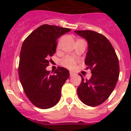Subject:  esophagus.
Listing matches in <instances>:
<instances>
[{
  "label": "esophagus",
  "mask_w": 131,
  "mask_h": 131,
  "mask_svg": "<svg viewBox=\"0 0 131 131\" xmlns=\"http://www.w3.org/2000/svg\"><path fill=\"white\" fill-rule=\"evenodd\" d=\"M73 75H74V73H73V72H70V77H72Z\"/></svg>",
  "instance_id": "obj_1"
}]
</instances>
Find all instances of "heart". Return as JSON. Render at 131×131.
<instances>
[{"instance_id": "heart-1", "label": "heart", "mask_w": 131, "mask_h": 131, "mask_svg": "<svg viewBox=\"0 0 131 131\" xmlns=\"http://www.w3.org/2000/svg\"><path fill=\"white\" fill-rule=\"evenodd\" d=\"M75 60L71 57H67L61 61L62 65L70 69H73L75 67Z\"/></svg>"}]
</instances>
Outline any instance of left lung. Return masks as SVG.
I'll return each mask as SVG.
<instances>
[{"instance_id":"8db88e82","label":"left lung","mask_w":131,"mask_h":131,"mask_svg":"<svg viewBox=\"0 0 131 131\" xmlns=\"http://www.w3.org/2000/svg\"><path fill=\"white\" fill-rule=\"evenodd\" d=\"M75 32L87 41L85 64L92 72L88 80L80 75L82 82L78 88V94L86 105H99L107 99L116 87L120 73L118 58L111 43L101 34L92 30H75Z\"/></svg>"}]
</instances>
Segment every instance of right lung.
<instances>
[{"instance_id":"obj_1","label":"right lung","mask_w":131,"mask_h":131,"mask_svg":"<svg viewBox=\"0 0 131 131\" xmlns=\"http://www.w3.org/2000/svg\"><path fill=\"white\" fill-rule=\"evenodd\" d=\"M69 28L44 24L35 30L24 41L19 64V78L26 95L33 105L49 109L58 103L61 88L69 71L58 67L54 75L46 70L49 56L54 54L57 39Z\"/></svg>"}]
</instances>
